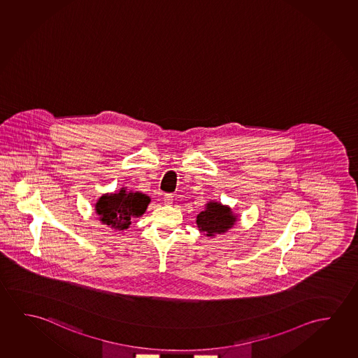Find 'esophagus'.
Segmentation results:
<instances>
[{
    "label": "esophagus",
    "mask_w": 358,
    "mask_h": 358,
    "mask_svg": "<svg viewBox=\"0 0 358 358\" xmlns=\"http://www.w3.org/2000/svg\"><path fill=\"white\" fill-rule=\"evenodd\" d=\"M164 201H165V204L170 206V204H172V202H173V196H172V194H165Z\"/></svg>",
    "instance_id": "esophagus-1"
}]
</instances>
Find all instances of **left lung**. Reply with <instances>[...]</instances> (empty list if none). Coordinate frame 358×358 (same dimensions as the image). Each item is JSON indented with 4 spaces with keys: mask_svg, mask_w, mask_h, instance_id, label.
Returning a JSON list of instances; mask_svg holds the SVG:
<instances>
[{
    "mask_svg": "<svg viewBox=\"0 0 358 358\" xmlns=\"http://www.w3.org/2000/svg\"><path fill=\"white\" fill-rule=\"evenodd\" d=\"M238 215L229 206L217 201H209L204 209L197 215L199 231L206 237L213 238L217 234H223L234 227Z\"/></svg>",
    "mask_w": 358,
    "mask_h": 358,
    "instance_id": "obj_1",
    "label": "left lung"
}]
</instances>
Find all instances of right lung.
Masks as SVG:
<instances>
[{"label": "right lung", "mask_w": 358, "mask_h": 358, "mask_svg": "<svg viewBox=\"0 0 358 358\" xmlns=\"http://www.w3.org/2000/svg\"><path fill=\"white\" fill-rule=\"evenodd\" d=\"M150 202L148 194L121 187L117 192L104 193L94 206L103 224L115 231H125L134 218L143 215Z\"/></svg>", "instance_id": "1"}]
</instances>
